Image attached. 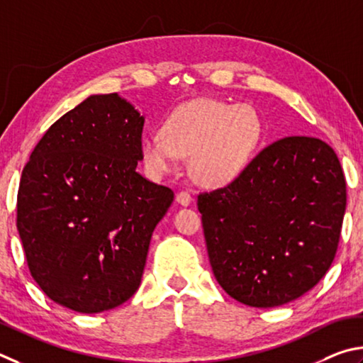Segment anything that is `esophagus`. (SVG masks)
I'll use <instances>...</instances> for the list:
<instances>
[{
  "label": "esophagus",
  "instance_id": "1",
  "mask_svg": "<svg viewBox=\"0 0 363 363\" xmlns=\"http://www.w3.org/2000/svg\"><path fill=\"white\" fill-rule=\"evenodd\" d=\"M175 201H177L180 206H185V207H186V206L191 204L193 198H191V194H189L188 191H180V193H177Z\"/></svg>",
  "mask_w": 363,
  "mask_h": 363
}]
</instances>
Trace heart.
Instances as JSON below:
<instances>
[{
    "label": "heart",
    "mask_w": 363,
    "mask_h": 363,
    "mask_svg": "<svg viewBox=\"0 0 363 363\" xmlns=\"http://www.w3.org/2000/svg\"><path fill=\"white\" fill-rule=\"evenodd\" d=\"M263 137V123L250 105L199 99L175 108L161 132L142 142L152 175L174 170L178 156H189V174L206 186H225L252 161Z\"/></svg>",
    "instance_id": "heart-1"
}]
</instances>
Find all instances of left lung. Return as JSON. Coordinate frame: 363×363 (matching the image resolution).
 <instances>
[{"mask_svg":"<svg viewBox=\"0 0 363 363\" xmlns=\"http://www.w3.org/2000/svg\"><path fill=\"white\" fill-rule=\"evenodd\" d=\"M213 276L228 295L274 308L306 294L338 249L346 180L330 145L285 137L230 185L198 196Z\"/></svg>","mask_w":363,"mask_h":363,"instance_id":"1","label":"left lung"}]
</instances>
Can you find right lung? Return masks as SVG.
Listing matches in <instances>:
<instances>
[{"label":"right lung","mask_w":363,"mask_h":363,"mask_svg":"<svg viewBox=\"0 0 363 363\" xmlns=\"http://www.w3.org/2000/svg\"><path fill=\"white\" fill-rule=\"evenodd\" d=\"M145 118L91 95L49 127L23 167L17 230L35 282L76 313L119 306L142 282L150 240L174 201L135 170Z\"/></svg>","instance_id":"right-lung-1"}]
</instances>
